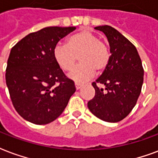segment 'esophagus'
I'll use <instances>...</instances> for the list:
<instances>
[{"label":"esophagus","instance_id":"34e87169","mask_svg":"<svg viewBox=\"0 0 158 158\" xmlns=\"http://www.w3.org/2000/svg\"><path fill=\"white\" fill-rule=\"evenodd\" d=\"M83 86V84H79V83H75V87H76V89H79L80 88Z\"/></svg>","mask_w":158,"mask_h":158}]
</instances>
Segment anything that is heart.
Listing matches in <instances>:
<instances>
[{
	"mask_svg": "<svg viewBox=\"0 0 158 158\" xmlns=\"http://www.w3.org/2000/svg\"><path fill=\"white\" fill-rule=\"evenodd\" d=\"M79 58V64L74 67L69 78L75 82H84L94 76L95 71L101 73L108 67L110 52L108 44L89 31H81L69 36L65 44H57L53 57L60 69L70 71Z\"/></svg>",
	"mask_w": 158,
	"mask_h": 158,
	"instance_id": "1",
	"label": "heart"
}]
</instances>
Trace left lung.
Wrapping results in <instances>:
<instances>
[{
    "instance_id": "obj_1",
    "label": "left lung",
    "mask_w": 158,
    "mask_h": 158,
    "mask_svg": "<svg viewBox=\"0 0 158 158\" xmlns=\"http://www.w3.org/2000/svg\"><path fill=\"white\" fill-rule=\"evenodd\" d=\"M94 29L105 34L111 55L108 67L92 83L95 95L88 108L103 121L119 122L130 114L140 95L144 74L142 60L136 47L112 26ZM98 83L104 84L106 90L99 89Z\"/></svg>"
}]
</instances>
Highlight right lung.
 Returning a JSON list of instances; mask_svg holds the SVG:
<instances>
[{"mask_svg":"<svg viewBox=\"0 0 158 158\" xmlns=\"http://www.w3.org/2000/svg\"><path fill=\"white\" fill-rule=\"evenodd\" d=\"M75 27H45L12 47L6 82L12 104L29 122L50 123L63 113L76 88L59 67L53 50Z\"/></svg>","mask_w":158,"mask_h":158,"instance_id":"obj_1","label":"right lung"}]
</instances>
